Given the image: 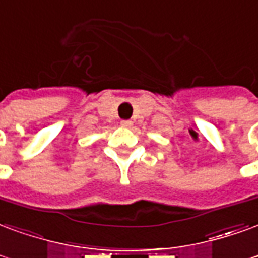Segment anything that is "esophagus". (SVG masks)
<instances>
[{
    "mask_svg": "<svg viewBox=\"0 0 258 258\" xmlns=\"http://www.w3.org/2000/svg\"><path fill=\"white\" fill-rule=\"evenodd\" d=\"M120 125L124 127V128H131V127H133V121H131V120H121Z\"/></svg>",
    "mask_w": 258,
    "mask_h": 258,
    "instance_id": "1",
    "label": "esophagus"
}]
</instances>
